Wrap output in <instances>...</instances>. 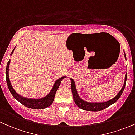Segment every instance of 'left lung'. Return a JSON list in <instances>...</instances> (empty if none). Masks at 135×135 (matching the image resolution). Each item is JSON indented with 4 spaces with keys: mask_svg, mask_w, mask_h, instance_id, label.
I'll use <instances>...</instances> for the list:
<instances>
[{
    "mask_svg": "<svg viewBox=\"0 0 135 135\" xmlns=\"http://www.w3.org/2000/svg\"><path fill=\"white\" fill-rule=\"evenodd\" d=\"M125 58H126V55H125ZM126 79H127V73L125 75V80H124V83L123 85V87L121 89V90H120L119 93L115 96L114 98L112 99L108 100V101L104 102V103H88V102H86L85 100H82V99H80V97L78 95L77 89L75 87V82L72 79H70L71 82H72V95H73V98L75 101V103L76 104V105H77L79 108L85 110V111H102L103 109H104L110 106V105L116 103V102L119 99L120 96L121 95V94H123V90H124L125 85H126Z\"/></svg>",
    "mask_w": 135,
    "mask_h": 135,
    "instance_id": "obj_1",
    "label": "left lung"
}]
</instances>
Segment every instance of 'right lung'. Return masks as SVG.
Returning <instances> with one entry per match:
<instances>
[{"label": "right lung", "mask_w": 135, "mask_h": 135, "mask_svg": "<svg viewBox=\"0 0 135 135\" xmlns=\"http://www.w3.org/2000/svg\"><path fill=\"white\" fill-rule=\"evenodd\" d=\"M14 50V49L13 50V51H12L11 55L12 54ZM10 61L11 60H9V61L7 62V67H6V82H7L8 88H9V90H10L12 96L14 97L16 100H17L19 102H20L22 105H24V106L29 108L35 109H45L46 108H48V106H50V105L53 103V100H54L55 94H56V92L57 91L58 87H59L60 85L61 80H62L64 78H65L66 76L61 77L60 79H58V80L55 82L54 86H53V87L52 88L51 90L46 97L41 99H31L25 98V97H22L20 96V95L16 93L15 90H14V89L12 88V85H11L10 80H9V67Z\"/></svg>", "instance_id": "obj_1"}]
</instances>
